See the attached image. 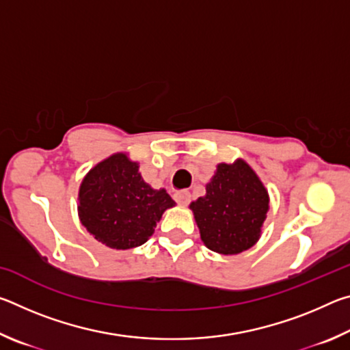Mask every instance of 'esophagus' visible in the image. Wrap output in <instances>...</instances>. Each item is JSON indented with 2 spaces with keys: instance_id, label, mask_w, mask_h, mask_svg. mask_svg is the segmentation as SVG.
I'll list each match as a JSON object with an SVG mask.
<instances>
[{
  "instance_id": "34e87169",
  "label": "esophagus",
  "mask_w": 350,
  "mask_h": 350,
  "mask_svg": "<svg viewBox=\"0 0 350 350\" xmlns=\"http://www.w3.org/2000/svg\"><path fill=\"white\" fill-rule=\"evenodd\" d=\"M174 199L177 204L185 206L189 204V200H191V194H189V191H177L174 194Z\"/></svg>"
}]
</instances>
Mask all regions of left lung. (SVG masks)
<instances>
[{
	"label": "left lung",
	"mask_w": 350,
	"mask_h": 350,
	"mask_svg": "<svg viewBox=\"0 0 350 350\" xmlns=\"http://www.w3.org/2000/svg\"><path fill=\"white\" fill-rule=\"evenodd\" d=\"M210 250L236 254L256 244L269 210L262 182L244 161L217 165L206 194L189 205Z\"/></svg>",
	"instance_id": "8db88e82"
}]
</instances>
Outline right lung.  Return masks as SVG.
<instances>
[{
    "mask_svg": "<svg viewBox=\"0 0 350 350\" xmlns=\"http://www.w3.org/2000/svg\"><path fill=\"white\" fill-rule=\"evenodd\" d=\"M79 216L98 242L116 250L145 244L163 211L174 205L165 189H152L142 179L139 163L114 154L83 179Z\"/></svg>",
    "mask_w": 350,
    "mask_h": 350,
    "instance_id": "right-lung-1",
    "label": "right lung"
}]
</instances>
